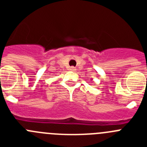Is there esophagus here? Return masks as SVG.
Returning <instances> with one entry per match:
<instances>
[{"label":"esophagus","mask_w":147,"mask_h":147,"mask_svg":"<svg viewBox=\"0 0 147 147\" xmlns=\"http://www.w3.org/2000/svg\"><path fill=\"white\" fill-rule=\"evenodd\" d=\"M76 67H70V71H76Z\"/></svg>","instance_id":"esophagus-1"}]
</instances>
